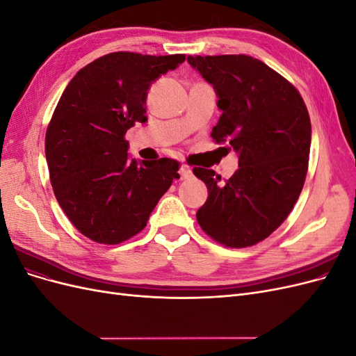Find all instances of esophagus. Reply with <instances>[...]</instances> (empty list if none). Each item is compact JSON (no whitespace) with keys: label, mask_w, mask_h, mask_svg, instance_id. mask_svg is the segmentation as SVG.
Listing matches in <instances>:
<instances>
[{"label":"esophagus","mask_w":356,"mask_h":356,"mask_svg":"<svg viewBox=\"0 0 356 356\" xmlns=\"http://www.w3.org/2000/svg\"><path fill=\"white\" fill-rule=\"evenodd\" d=\"M193 177V170L190 166L187 165H182L179 169V178L181 179H190Z\"/></svg>","instance_id":"1"}]
</instances>
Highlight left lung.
I'll return each mask as SVG.
<instances>
[{"label":"left lung","mask_w":356,"mask_h":356,"mask_svg":"<svg viewBox=\"0 0 356 356\" xmlns=\"http://www.w3.org/2000/svg\"><path fill=\"white\" fill-rule=\"evenodd\" d=\"M217 95L222 113L211 136L239 156L227 181L212 169L193 174L208 187L197 211L202 230L225 246H251L270 236L305 184L312 126L297 89L264 62L246 55L188 56Z\"/></svg>","instance_id":"1"}]
</instances>
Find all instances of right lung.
Masks as SVG:
<instances>
[{"label":"right lung","instance_id":"add662e5","mask_svg":"<svg viewBox=\"0 0 356 356\" xmlns=\"http://www.w3.org/2000/svg\"><path fill=\"white\" fill-rule=\"evenodd\" d=\"M186 55L117 51L93 60L63 90L46 132V160L59 207L81 234L117 245L141 232L178 179L179 161L127 154V129L145 123L152 84Z\"/></svg>","mask_w":356,"mask_h":356}]
</instances>
